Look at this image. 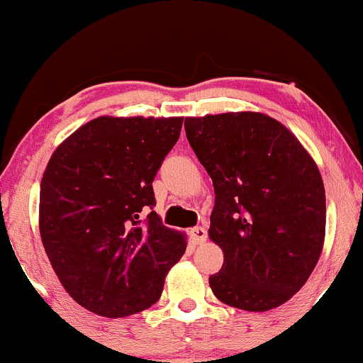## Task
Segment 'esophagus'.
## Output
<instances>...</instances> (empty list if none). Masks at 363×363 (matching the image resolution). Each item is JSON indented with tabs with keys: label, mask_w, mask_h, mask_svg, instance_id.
Wrapping results in <instances>:
<instances>
[{
	"label": "esophagus",
	"mask_w": 363,
	"mask_h": 363,
	"mask_svg": "<svg viewBox=\"0 0 363 363\" xmlns=\"http://www.w3.org/2000/svg\"><path fill=\"white\" fill-rule=\"evenodd\" d=\"M208 237V232H206L204 227H194L190 230V239H192L194 244H202Z\"/></svg>",
	"instance_id": "obj_1"
}]
</instances>
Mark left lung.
Wrapping results in <instances>:
<instances>
[{
  "mask_svg": "<svg viewBox=\"0 0 363 363\" xmlns=\"http://www.w3.org/2000/svg\"><path fill=\"white\" fill-rule=\"evenodd\" d=\"M214 186L209 237L223 267L209 286L225 305L267 311L296 294L320 258L325 190L318 167L279 121L256 112L186 118Z\"/></svg>",
  "mask_w": 363,
  "mask_h": 363,
  "instance_id": "obj_1",
  "label": "left lung"
}]
</instances>
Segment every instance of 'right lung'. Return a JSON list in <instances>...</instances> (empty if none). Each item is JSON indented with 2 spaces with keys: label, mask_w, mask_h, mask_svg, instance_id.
Segmentation results:
<instances>
[{
  "label": "right lung",
  "mask_w": 363,
  "mask_h": 363,
  "mask_svg": "<svg viewBox=\"0 0 363 363\" xmlns=\"http://www.w3.org/2000/svg\"><path fill=\"white\" fill-rule=\"evenodd\" d=\"M182 118H99L55 150L40 192V232L62 286L86 310L128 317L161 298L185 255L154 211L152 182Z\"/></svg>",
  "instance_id": "1"
}]
</instances>
